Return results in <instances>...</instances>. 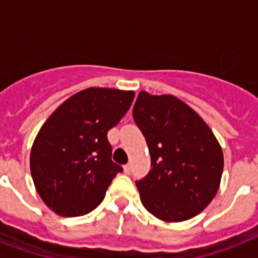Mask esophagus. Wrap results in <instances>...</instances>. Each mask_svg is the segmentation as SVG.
<instances>
[{
	"instance_id": "obj_1",
	"label": "esophagus",
	"mask_w": 258,
	"mask_h": 258,
	"mask_svg": "<svg viewBox=\"0 0 258 258\" xmlns=\"http://www.w3.org/2000/svg\"><path fill=\"white\" fill-rule=\"evenodd\" d=\"M123 169H124V172H125V174H130V172H131V165H125V166H123Z\"/></svg>"
}]
</instances>
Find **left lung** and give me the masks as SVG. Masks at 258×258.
Here are the masks:
<instances>
[{
    "mask_svg": "<svg viewBox=\"0 0 258 258\" xmlns=\"http://www.w3.org/2000/svg\"><path fill=\"white\" fill-rule=\"evenodd\" d=\"M133 116L151 157V170L137 180L143 206L166 222L200 214L218 191L224 170V154L212 130L172 95L141 91Z\"/></svg>",
    "mask_w": 258,
    "mask_h": 258,
    "instance_id": "1",
    "label": "left lung"
}]
</instances>
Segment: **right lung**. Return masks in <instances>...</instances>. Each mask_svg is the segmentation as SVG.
I'll list each match as a JSON object with an SVG mask.
<instances>
[{"label":"right lung","mask_w":258,"mask_h":258,"mask_svg":"<svg viewBox=\"0 0 258 258\" xmlns=\"http://www.w3.org/2000/svg\"><path fill=\"white\" fill-rule=\"evenodd\" d=\"M135 93L87 88L67 99L42 124L30 151V172L41 200L56 214L92 212L123 167L111 159L107 133L120 121Z\"/></svg>","instance_id":"1"}]
</instances>
